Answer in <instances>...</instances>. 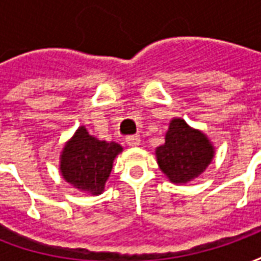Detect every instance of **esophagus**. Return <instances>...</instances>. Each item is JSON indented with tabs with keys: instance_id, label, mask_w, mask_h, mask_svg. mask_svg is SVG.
Instances as JSON below:
<instances>
[{
	"instance_id": "1",
	"label": "esophagus",
	"mask_w": 261,
	"mask_h": 261,
	"mask_svg": "<svg viewBox=\"0 0 261 261\" xmlns=\"http://www.w3.org/2000/svg\"><path fill=\"white\" fill-rule=\"evenodd\" d=\"M125 142H127V145H130V147H137V145H140L141 138H140V136H128L125 138Z\"/></svg>"
}]
</instances>
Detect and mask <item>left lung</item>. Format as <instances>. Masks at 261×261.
<instances>
[{"label":"left lung","instance_id":"1","mask_svg":"<svg viewBox=\"0 0 261 261\" xmlns=\"http://www.w3.org/2000/svg\"><path fill=\"white\" fill-rule=\"evenodd\" d=\"M213 156L214 148L207 137L181 119L170 121L165 144L156 148L159 168L173 183H187L197 177Z\"/></svg>","mask_w":261,"mask_h":261}]
</instances>
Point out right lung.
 Listing matches in <instances>:
<instances>
[{"instance_id": "add662e5", "label": "right lung", "mask_w": 261, "mask_h": 261, "mask_svg": "<svg viewBox=\"0 0 261 261\" xmlns=\"http://www.w3.org/2000/svg\"><path fill=\"white\" fill-rule=\"evenodd\" d=\"M123 148L116 142L100 141L80 127L61 155L64 179L82 192L100 194L112 172L113 159Z\"/></svg>"}]
</instances>
